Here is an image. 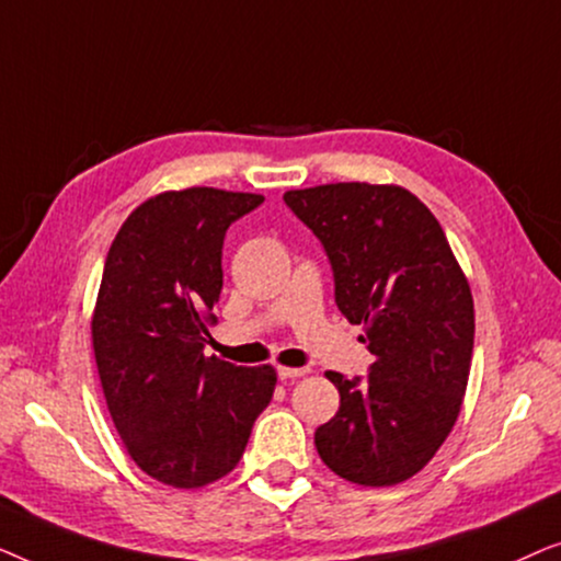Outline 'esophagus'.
Listing matches in <instances>:
<instances>
[{"label":"esophagus","mask_w":561,"mask_h":561,"mask_svg":"<svg viewBox=\"0 0 561 561\" xmlns=\"http://www.w3.org/2000/svg\"><path fill=\"white\" fill-rule=\"evenodd\" d=\"M306 375V367H278V378L280 380H296Z\"/></svg>","instance_id":"34e87169"}]
</instances>
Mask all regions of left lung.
Here are the masks:
<instances>
[{
    "mask_svg": "<svg viewBox=\"0 0 561 561\" xmlns=\"http://www.w3.org/2000/svg\"><path fill=\"white\" fill-rule=\"evenodd\" d=\"M319 237L334 301L375 355L367 380L327 378L340 411L313 444L329 470L388 488L424 470L462 409L474 342L472 290L424 202L393 183H327L283 194Z\"/></svg>",
    "mask_w": 561,
    "mask_h": 561,
    "instance_id": "left-lung-1",
    "label": "left lung"
}]
</instances>
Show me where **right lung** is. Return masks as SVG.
I'll list each match as a JSON object with an SVG mask.
<instances>
[{
  "label": "right lung",
  "instance_id": "obj_1",
  "mask_svg": "<svg viewBox=\"0 0 561 561\" xmlns=\"http://www.w3.org/2000/svg\"><path fill=\"white\" fill-rule=\"evenodd\" d=\"M260 204L242 191H163L129 214L106 255L91 317L99 380L127 455L165 485L232 472L278 382L273 365L204 355L225 232Z\"/></svg>",
  "mask_w": 561,
  "mask_h": 561
}]
</instances>
